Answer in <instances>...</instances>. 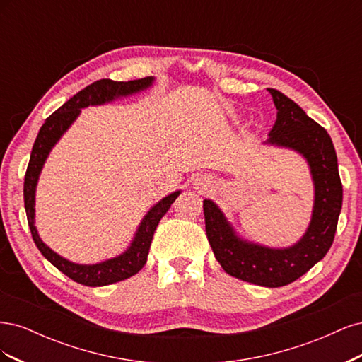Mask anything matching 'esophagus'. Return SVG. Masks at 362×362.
Returning <instances> with one entry per match:
<instances>
[{
    "label": "esophagus",
    "instance_id": "1",
    "mask_svg": "<svg viewBox=\"0 0 362 362\" xmlns=\"http://www.w3.org/2000/svg\"><path fill=\"white\" fill-rule=\"evenodd\" d=\"M211 180L208 178V177H204V175H201V177H198L194 180V182H193V185H194V189H198V190H208L211 187Z\"/></svg>",
    "mask_w": 362,
    "mask_h": 362
}]
</instances>
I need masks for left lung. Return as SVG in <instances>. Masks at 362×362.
<instances>
[{"label":"left lung","instance_id":"1","mask_svg":"<svg viewBox=\"0 0 362 362\" xmlns=\"http://www.w3.org/2000/svg\"><path fill=\"white\" fill-rule=\"evenodd\" d=\"M276 107V120L264 145L298 152L308 163L314 204L308 228L294 245L270 247L240 237L211 199H204L205 231L216 259L237 279L261 287H282L305 275L332 246L343 205L338 161L327 131L288 96L267 89Z\"/></svg>","mask_w":362,"mask_h":362}]
</instances>
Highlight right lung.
<instances>
[{
	"label": "right lung",
	"mask_w": 362,
	"mask_h": 362,
	"mask_svg": "<svg viewBox=\"0 0 362 362\" xmlns=\"http://www.w3.org/2000/svg\"><path fill=\"white\" fill-rule=\"evenodd\" d=\"M154 76H146L141 80L133 81H113V80H100L95 81L86 89L74 95L69 101L64 103L57 112H54L39 129L35 145L31 149L30 163L24 180V204L30 231L33 240L40 250V254L45 257L54 267H57L62 273L69 276L72 281L81 284L87 287H103L110 286V284L128 279L136 273H139L146 264L148 254L152 237L157 229L161 217L168 213L170 205L178 198L181 190L173 192L164 196L154 206L149 208V211L141 218L137 231L131 240L129 246L122 254L108 258L105 261L96 262V264H78L54 252L48 245L42 242L36 228V187L49 152L56 146L62 136L66 133L71 125L75 122L76 117L80 116L81 108L89 105H104L113 103L119 98H125L129 95H136L144 92L154 84Z\"/></svg>",
	"instance_id": "1"
}]
</instances>
